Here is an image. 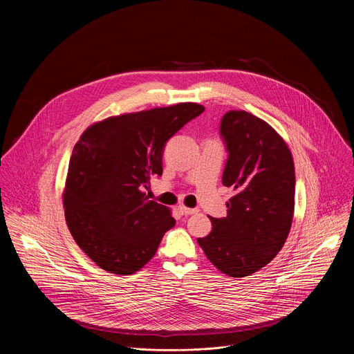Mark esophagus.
<instances>
[{"label": "esophagus", "mask_w": 354, "mask_h": 354, "mask_svg": "<svg viewBox=\"0 0 354 354\" xmlns=\"http://www.w3.org/2000/svg\"><path fill=\"white\" fill-rule=\"evenodd\" d=\"M179 212L182 213V216H190V214H196L198 210L197 209H189L185 206H179Z\"/></svg>", "instance_id": "obj_1"}]
</instances>
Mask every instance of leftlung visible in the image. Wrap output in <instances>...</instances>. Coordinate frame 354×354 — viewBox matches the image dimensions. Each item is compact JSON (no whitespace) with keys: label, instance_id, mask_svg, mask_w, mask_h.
Here are the masks:
<instances>
[{"label":"left lung","instance_id":"1","mask_svg":"<svg viewBox=\"0 0 354 354\" xmlns=\"http://www.w3.org/2000/svg\"><path fill=\"white\" fill-rule=\"evenodd\" d=\"M227 161L223 185L234 187L227 216L197 238L207 259L231 277L266 266L283 248L294 213L295 174L288 147L262 119L228 111L220 123Z\"/></svg>","mask_w":354,"mask_h":354}]
</instances>
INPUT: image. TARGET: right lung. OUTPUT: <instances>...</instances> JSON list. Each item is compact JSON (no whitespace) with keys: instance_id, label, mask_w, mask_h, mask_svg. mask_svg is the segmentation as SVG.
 I'll return each mask as SVG.
<instances>
[{"instance_id":"right-lung-1","label":"right lung","mask_w":354,"mask_h":354,"mask_svg":"<svg viewBox=\"0 0 354 354\" xmlns=\"http://www.w3.org/2000/svg\"><path fill=\"white\" fill-rule=\"evenodd\" d=\"M205 108L178 104L99 122L73 149L64 213L77 245L100 268L133 274L156 255L175 225L169 209L148 200L149 179L162 175L167 141Z\"/></svg>"}]
</instances>
